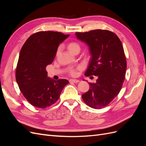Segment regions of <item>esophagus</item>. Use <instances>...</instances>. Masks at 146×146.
I'll return each mask as SVG.
<instances>
[{
  "label": "esophagus",
  "instance_id": "esophagus-1",
  "mask_svg": "<svg viewBox=\"0 0 146 146\" xmlns=\"http://www.w3.org/2000/svg\"><path fill=\"white\" fill-rule=\"evenodd\" d=\"M69 82H71V83L72 82V83H78L80 81H79L78 80H77V79H70V80H69Z\"/></svg>",
  "mask_w": 146,
  "mask_h": 146
}]
</instances>
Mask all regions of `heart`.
Returning <instances> with one entry per match:
<instances>
[{"instance_id": "1", "label": "heart", "mask_w": 146, "mask_h": 146, "mask_svg": "<svg viewBox=\"0 0 146 146\" xmlns=\"http://www.w3.org/2000/svg\"><path fill=\"white\" fill-rule=\"evenodd\" d=\"M77 48H80V46H79L78 43L75 42H71L68 44V48L70 52H72ZM70 74H71L72 76H75V75L76 74V72L74 70H72L71 71H70Z\"/></svg>"}]
</instances>
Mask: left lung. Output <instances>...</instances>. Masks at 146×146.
<instances>
[{
    "label": "left lung",
    "mask_w": 146,
    "mask_h": 146,
    "mask_svg": "<svg viewBox=\"0 0 146 146\" xmlns=\"http://www.w3.org/2000/svg\"><path fill=\"white\" fill-rule=\"evenodd\" d=\"M76 37L89 47L91 58L85 76H98L89 83L90 90L82 95L83 101L94 109L106 107L120 92L125 80L127 62L121 41L107 30L77 32Z\"/></svg>",
    "instance_id": "obj_1"
}]
</instances>
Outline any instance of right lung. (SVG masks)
Segmentation results:
<instances>
[{
  "mask_svg": "<svg viewBox=\"0 0 146 146\" xmlns=\"http://www.w3.org/2000/svg\"><path fill=\"white\" fill-rule=\"evenodd\" d=\"M69 35L46 31L33 34L22 47L16 79L19 90L29 102L35 107L45 108L58 100L66 79L55 80L47 77L46 66L54 60L60 44Z\"/></svg>",
  "mask_w": 146,
  "mask_h": 146,
  "instance_id": "obj_1",
  "label": "right lung"
}]
</instances>
